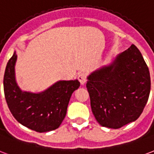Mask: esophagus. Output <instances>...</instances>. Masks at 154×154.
Instances as JSON below:
<instances>
[{
  "mask_svg": "<svg viewBox=\"0 0 154 154\" xmlns=\"http://www.w3.org/2000/svg\"><path fill=\"white\" fill-rule=\"evenodd\" d=\"M77 79L79 80L80 83L82 85H84L86 82V76L85 73H79L78 77H77Z\"/></svg>",
  "mask_w": 154,
  "mask_h": 154,
  "instance_id": "1",
  "label": "esophagus"
}]
</instances>
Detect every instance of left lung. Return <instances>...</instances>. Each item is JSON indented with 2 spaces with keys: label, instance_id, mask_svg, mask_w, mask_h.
Listing matches in <instances>:
<instances>
[{
  "label": "left lung",
  "instance_id": "left-lung-1",
  "mask_svg": "<svg viewBox=\"0 0 154 154\" xmlns=\"http://www.w3.org/2000/svg\"><path fill=\"white\" fill-rule=\"evenodd\" d=\"M87 79L92 112L102 126L118 129L135 122L149 100V71L135 45L118 54L109 65L93 72Z\"/></svg>",
  "mask_w": 154,
  "mask_h": 154
}]
</instances>
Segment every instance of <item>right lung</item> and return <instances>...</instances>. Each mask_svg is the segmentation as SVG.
<instances>
[{
	"label": "right lung",
	"instance_id": "obj_1",
	"mask_svg": "<svg viewBox=\"0 0 154 154\" xmlns=\"http://www.w3.org/2000/svg\"><path fill=\"white\" fill-rule=\"evenodd\" d=\"M16 51L8 61L4 75L5 97L19 123L36 132L57 129L67 112L72 94L80 86L77 80L59 81L41 93L22 91L15 80Z\"/></svg>",
	"mask_w": 154,
	"mask_h": 154
}]
</instances>
